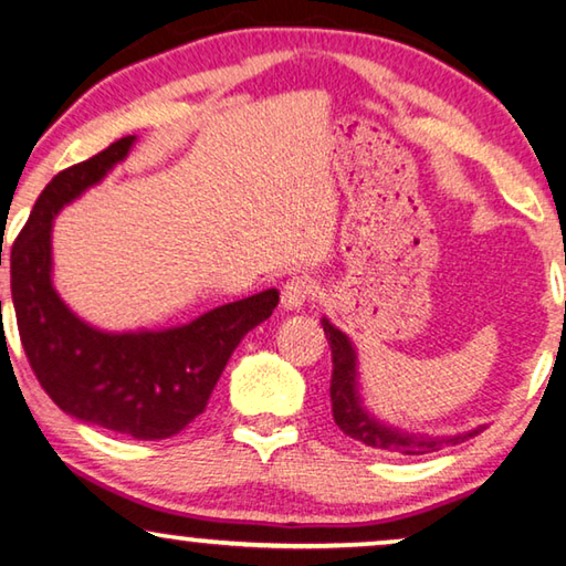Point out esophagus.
Returning a JSON list of instances; mask_svg holds the SVG:
<instances>
[{
  "mask_svg": "<svg viewBox=\"0 0 566 566\" xmlns=\"http://www.w3.org/2000/svg\"><path fill=\"white\" fill-rule=\"evenodd\" d=\"M317 286L310 276H292L282 286V306L284 310H302V306L312 300Z\"/></svg>",
  "mask_w": 566,
  "mask_h": 566,
  "instance_id": "34e87169",
  "label": "esophagus"
}]
</instances>
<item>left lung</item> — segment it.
<instances>
[{
	"mask_svg": "<svg viewBox=\"0 0 566 566\" xmlns=\"http://www.w3.org/2000/svg\"><path fill=\"white\" fill-rule=\"evenodd\" d=\"M324 334H327L329 349H332V417L344 434L357 439V442L367 444L371 449H381V452L399 454V457H419L437 452L442 447H454L464 442L469 437H476L482 429H472V432L454 434V437H417L399 432L381 424L379 419L369 415L361 407L359 391H357V354H354L352 342L347 334H342L337 327H332L327 319H322Z\"/></svg>",
	"mask_w": 566,
	"mask_h": 566,
	"instance_id": "left-lung-1",
	"label": "left lung"
}]
</instances>
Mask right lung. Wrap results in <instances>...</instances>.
<instances>
[{
  "instance_id": "obj_1",
  "label": "right lung",
  "mask_w": 566,
  "mask_h": 566,
  "mask_svg": "<svg viewBox=\"0 0 566 566\" xmlns=\"http://www.w3.org/2000/svg\"><path fill=\"white\" fill-rule=\"evenodd\" d=\"M122 137L42 189L12 247V302L34 377L66 415L134 439H169L207 407L247 332L272 317L266 290L202 314L185 327L109 334L70 312L52 286V222L84 189L129 155Z\"/></svg>"
}]
</instances>
